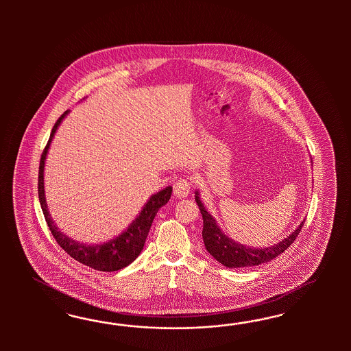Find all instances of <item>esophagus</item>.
<instances>
[{
	"label": "esophagus",
	"instance_id": "obj_1",
	"mask_svg": "<svg viewBox=\"0 0 351 351\" xmlns=\"http://www.w3.org/2000/svg\"><path fill=\"white\" fill-rule=\"evenodd\" d=\"M191 189V181L189 179H179L173 184V193L175 195L184 198L189 194Z\"/></svg>",
	"mask_w": 351,
	"mask_h": 351
}]
</instances>
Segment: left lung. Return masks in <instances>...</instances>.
<instances>
[{"label": "left lung", "instance_id": "left-lung-1", "mask_svg": "<svg viewBox=\"0 0 351 351\" xmlns=\"http://www.w3.org/2000/svg\"><path fill=\"white\" fill-rule=\"evenodd\" d=\"M195 201L198 203L202 213V237L206 250L210 252V255H213L220 264H223L226 267H248V266L260 265L276 258V256L283 254L288 247L296 241L298 234L301 232V228L305 223L304 221L300 223L298 229L280 243L269 248L257 250V248L239 245L233 239L228 238L217 226L213 216L207 213L202 202L199 201L198 195H195Z\"/></svg>", "mask_w": 351, "mask_h": 351}]
</instances>
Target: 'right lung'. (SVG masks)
Here are the masks:
<instances>
[{
  "label": "right lung",
  "instance_id": "obj_1",
  "mask_svg": "<svg viewBox=\"0 0 351 351\" xmlns=\"http://www.w3.org/2000/svg\"><path fill=\"white\" fill-rule=\"evenodd\" d=\"M66 113H68V110L64 112V114L58 118V121L55 122L51 134H50V138L43 149L41 160H40L38 198L41 203L43 216H45L47 226L53 234L55 241L58 242V245H60L68 255L73 257L75 261L88 266V267H93L99 271H116V270L130 265L140 255L156 215L162 206H165L170 201L172 188L167 186L166 189L152 195V198L144 206L143 211L135 219V221H132L128 226V230L125 233L121 234L116 239H112L103 245H86L75 242L73 239L65 237L63 233H60L58 230V228L55 226L53 219L50 217L49 211H47L45 191H43V167H45L46 154H47V150L50 147V143L53 140V134Z\"/></svg>",
  "mask_w": 351,
  "mask_h": 351
}]
</instances>
